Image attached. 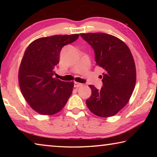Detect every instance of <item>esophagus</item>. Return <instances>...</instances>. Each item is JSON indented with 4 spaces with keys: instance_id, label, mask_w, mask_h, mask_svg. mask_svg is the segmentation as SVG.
<instances>
[{
    "instance_id": "1",
    "label": "esophagus",
    "mask_w": 157,
    "mask_h": 157,
    "mask_svg": "<svg viewBox=\"0 0 157 157\" xmlns=\"http://www.w3.org/2000/svg\"><path fill=\"white\" fill-rule=\"evenodd\" d=\"M82 84H81V83H79V82H74V86L75 87V88H78V87H80V86H82Z\"/></svg>"
}]
</instances>
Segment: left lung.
I'll list each match as a JSON object with an SVG mask.
<instances>
[{
    "label": "left lung",
    "instance_id": "1",
    "mask_svg": "<svg viewBox=\"0 0 157 157\" xmlns=\"http://www.w3.org/2000/svg\"><path fill=\"white\" fill-rule=\"evenodd\" d=\"M80 36L94 48L96 65L104 69L101 89L89 85L91 95L86 100L87 107L98 116H113L127 104L136 84L132 52L125 43L111 34L82 33Z\"/></svg>",
    "mask_w": 157,
    "mask_h": 157
}]
</instances>
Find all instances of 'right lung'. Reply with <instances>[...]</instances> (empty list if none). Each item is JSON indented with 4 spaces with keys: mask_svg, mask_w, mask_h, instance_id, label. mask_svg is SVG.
<instances>
[{
    "mask_svg": "<svg viewBox=\"0 0 157 157\" xmlns=\"http://www.w3.org/2000/svg\"><path fill=\"white\" fill-rule=\"evenodd\" d=\"M79 34L37 39L24 52L18 70V83L31 108L41 115H53L64 107L72 94L73 82L54 78L62 48L76 41Z\"/></svg>",
    "mask_w": 157,
    "mask_h": 157,
    "instance_id": "obj_1",
    "label": "right lung"
}]
</instances>
